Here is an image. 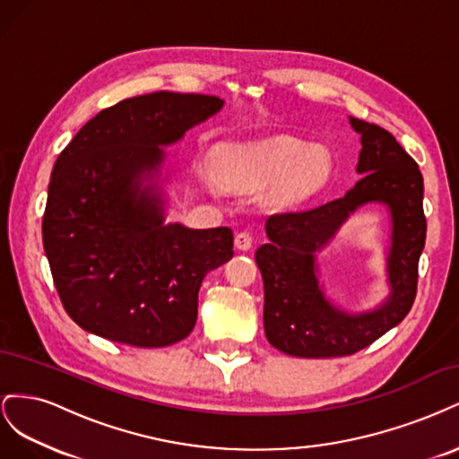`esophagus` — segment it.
Wrapping results in <instances>:
<instances>
[{
	"instance_id": "obj_1",
	"label": "esophagus",
	"mask_w": 459,
	"mask_h": 459,
	"mask_svg": "<svg viewBox=\"0 0 459 459\" xmlns=\"http://www.w3.org/2000/svg\"><path fill=\"white\" fill-rule=\"evenodd\" d=\"M235 247H238L239 251H248V248L253 247V235L247 231H239L235 235Z\"/></svg>"
}]
</instances>
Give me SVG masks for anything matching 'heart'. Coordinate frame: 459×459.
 <instances>
[{
  "mask_svg": "<svg viewBox=\"0 0 459 459\" xmlns=\"http://www.w3.org/2000/svg\"><path fill=\"white\" fill-rule=\"evenodd\" d=\"M211 162L224 186L239 189L266 186L262 201L275 208L307 203L327 187L333 176V157L324 145H307L290 135L216 143ZM201 176L206 186L212 184L208 172Z\"/></svg>",
  "mask_w": 459,
  "mask_h": 459,
  "instance_id": "obj_1",
  "label": "heart"
}]
</instances>
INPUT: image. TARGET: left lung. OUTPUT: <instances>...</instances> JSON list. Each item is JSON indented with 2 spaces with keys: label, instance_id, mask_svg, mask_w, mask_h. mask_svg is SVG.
I'll list each match as a JSON object with an SVG mask.
<instances>
[{
  "label": "left lung",
  "instance_id": "8db88e82",
  "mask_svg": "<svg viewBox=\"0 0 459 459\" xmlns=\"http://www.w3.org/2000/svg\"><path fill=\"white\" fill-rule=\"evenodd\" d=\"M359 135L356 172L341 199L266 220L268 243L255 258L264 281V331L273 349L297 358L349 356L396 327L411 308L425 247L423 176L391 132L349 117ZM383 204L392 220L387 247L389 295L373 311L349 313L318 281L316 253L364 204Z\"/></svg>",
  "mask_w": 459,
  "mask_h": 459
}]
</instances>
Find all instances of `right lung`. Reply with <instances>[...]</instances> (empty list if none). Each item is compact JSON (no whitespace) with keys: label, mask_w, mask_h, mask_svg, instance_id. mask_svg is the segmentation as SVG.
Listing matches in <instances>:
<instances>
[{"label":"right lung","mask_w":459,"mask_h":459,"mask_svg":"<svg viewBox=\"0 0 459 459\" xmlns=\"http://www.w3.org/2000/svg\"><path fill=\"white\" fill-rule=\"evenodd\" d=\"M221 107L197 93L130 97L61 151L41 233L63 307L84 331L160 349L195 327L201 283L233 256V233L166 221L164 147Z\"/></svg>","instance_id":"add662e5"}]
</instances>
